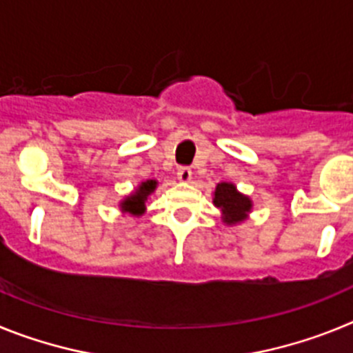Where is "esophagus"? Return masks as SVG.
<instances>
[{
  "instance_id": "34e87169",
  "label": "esophagus",
  "mask_w": 353,
  "mask_h": 353,
  "mask_svg": "<svg viewBox=\"0 0 353 353\" xmlns=\"http://www.w3.org/2000/svg\"><path fill=\"white\" fill-rule=\"evenodd\" d=\"M176 176H179V180H182V182H189V180L192 179V170L187 166H180Z\"/></svg>"
}]
</instances>
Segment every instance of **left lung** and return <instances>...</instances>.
I'll list each match as a JSON object with an SVG mask.
<instances>
[{
	"label": "left lung",
	"mask_w": 353,
	"mask_h": 353,
	"mask_svg": "<svg viewBox=\"0 0 353 353\" xmlns=\"http://www.w3.org/2000/svg\"><path fill=\"white\" fill-rule=\"evenodd\" d=\"M214 205L224 214V223L235 224L245 219V214L251 210V199L240 194L233 183L223 182L215 187Z\"/></svg>",
	"instance_id": "obj_1"
}]
</instances>
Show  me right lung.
I'll list each match as a JSON object with an SVG mask.
<instances>
[{
  "label": "right lung",
  "instance_id": "add662e5",
  "mask_svg": "<svg viewBox=\"0 0 353 353\" xmlns=\"http://www.w3.org/2000/svg\"><path fill=\"white\" fill-rule=\"evenodd\" d=\"M157 185L155 180H146L139 185V189H136L134 194H130L129 198L123 199V203H121V210L123 212H130V214H141L145 210V199L148 198V194H152Z\"/></svg>",
  "mask_w": 353,
  "mask_h": 353
}]
</instances>
